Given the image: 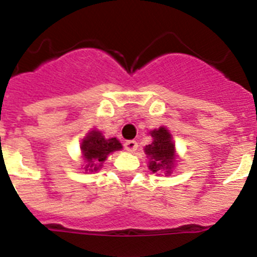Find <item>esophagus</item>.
<instances>
[{
  "instance_id": "1",
  "label": "esophagus",
  "mask_w": 257,
  "mask_h": 257,
  "mask_svg": "<svg viewBox=\"0 0 257 257\" xmlns=\"http://www.w3.org/2000/svg\"><path fill=\"white\" fill-rule=\"evenodd\" d=\"M124 148H125L128 152H134V151H137V148H138V143H137L136 141H126V142L124 143Z\"/></svg>"
}]
</instances>
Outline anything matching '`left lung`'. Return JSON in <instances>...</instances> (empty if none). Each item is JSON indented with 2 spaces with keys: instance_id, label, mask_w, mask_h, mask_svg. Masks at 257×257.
<instances>
[{
  "instance_id": "left-lung-1",
  "label": "left lung",
  "mask_w": 257,
  "mask_h": 257,
  "mask_svg": "<svg viewBox=\"0 0 257 257\" xmlns=\"http://www.w3.org/2000/svg\"><path fill=\"white\" fill-rule=\"evenodd\" d=\"M153 141L151 145L146 146L145 153L150 157L148 169L152 172L165 171L167 175L171 174L174 169L176 155H175V145L170 132L164 126L150 132Z\"/></svg>"
}]
</instances>
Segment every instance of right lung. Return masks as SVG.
<instances>
[{"mask_svg": "<svg viewBox=\"0 0 257 257\" xmlns=\"http://www.w3.org/2000/svg\"><path fill=\"white\" fill-rule=\"evenodd\" d=\"M121 143L116 138L106 140L101 132L92 129L82 140L81 151L86 165V171H97L102 166V162L106 160L110 153L121 150Z\"/></svg>", "mask_w": 257, "mask_h": 257, "instance_id": "1", "label": "right lung"}]
</instances>
